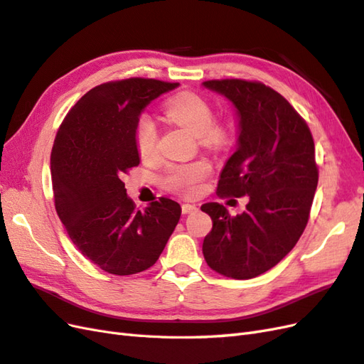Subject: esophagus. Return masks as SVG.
Listing matches in <instances>:
<instances>
[{
    "mask_svg": "<svg viewBox=\"0 0 364 364\" xmlns=\"http://www.w3.org/2000/svg\"><path fill=\"white\" fill-rule=\"evenodd\" d=\"M198 208L195 206V204H189V203H184L181 206V212L183 213H192V212H197Z\"/></svg>",
    "mask_w": 364,
    "mask_h": 364,
    "instance_id": "1",
    "label": "esophagus"
}]
</instances>
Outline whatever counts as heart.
<instances>
[{"mask_svg": "<svg viewBox=\"0 0 364 364\" xmlns=\"http://www.w3.org/2000/svg\"><path fill=\"white\" fill-rule=\"evenodd\" d=\"M164 114L198 136L203 144L221 146L228 132L220 123L213 121L210 102L198 93L183 92L167 100ZM135 147L143 160H149L158 152V127L147 114L139 115L135 126ZM210 175V164L206 160H195L184 164H173L163 175V186L171 192L192 197L201 189V183Z\"/></svg>", "mask_w": 364, "mask_h": 364, "instance_id": "obj_1", "label": "heart"}]
</instances>
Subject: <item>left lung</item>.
I'll return each instance as SVG.
<instances>
[{"mask_svg": "<svg viewBox=\"0 0 364 364\" xmlns=\"http://www.w3.org/2000/svg\"><path fill=\"white\" fill-rule=\"evenodd\" d=\"M238 110V147L221 172L220 197H245L246 210L232 217L220 203L201 210L212 218L203 255L213 271L249 279L291 252L309 221L318 166L309 126L283 95L259 81L209 80Z\"/></svg>", "mask_w": 364, "mask_h": 364, "instance_id": "obj_1", "label": "left lung"}]
</instances>
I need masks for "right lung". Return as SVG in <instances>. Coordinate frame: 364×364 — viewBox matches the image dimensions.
<instances>
[{
	"instance_id": "obj_1",
	"label": "right lung",
	"mask_w": 364,
	"mask_h": 364,
	"mask_svg": "<svg viewBox=\"0 0 364 364\" xmlns=\"http://www.w3.org/2000/svg\"><path fill=\"white\" fill-rule=\"evenodd\" d=\"M176 86L154 78L102 82L77 101L55 136V209L72 243L107 274L134 275L154 266L178 225V203L161 197L141 212L123 183L139 164V114Z\"/></svg>"
}]
</instances>
